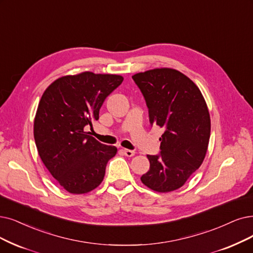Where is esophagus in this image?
I'll return each mask as SVG.
<instances>
[{
    "label": "esophagus",
    "mask_w": 253,
    "mask_h": 253,
    "mask_svg": "<svg viewBox=\"0 0 253 253\" xmlns=\"http://www.w3.org/2000/svg\"><path fill=\"white\" fill-rule=\"evenodd\" d=\"M124 154L126 156V157H133L135 155V151L134 150H130V149H123Z\"/></svg>",
    "instance_id": "34e87169"
}]
</instances>
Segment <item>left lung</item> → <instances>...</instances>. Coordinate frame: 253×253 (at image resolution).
<instances>
[{
  "instance_id": "left-lung-1",
  "label": "left lung",
  "mask_w": 253,
  "mask_h": 253,
  "mask_svg": "<svg viewBox=\"0 0 253 253\" xmlns=\"http://www.w3.org/2000/svg\"><path fill=\"white\" fill-rule=\"evenodd\" d=\"M143 94L150 126L163 128L160 154L150 156L141 181L166 193L183 186L203 164L211 135V119L198 87L178 70L157 68L134 75Z\"/></svg>"
}]
</instances>
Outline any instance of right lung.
Masks as SVG:
<instances>
[{
	"instance_id": "right-lung-1",
	"label": "right lung",
	"mask_w": 253,
	"mask_h": 253,
	"mask_svg": "<svg viewBox=\"0 0 253 253\" xmlns=\"http://www.w3.org/2000/svg\"><path fill=\"white\" fill-rule=\"evenodd\" d=\"M117 75L86 72L59 78L40 99L34 139L40 159L69 193L83 194L102 183L117 148L102 144L86 129L98 120L105 99L123 83Z\"/></svg>"
}]
</instances>
